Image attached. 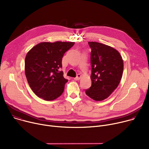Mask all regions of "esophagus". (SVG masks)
Masks as SVG:
<instances>
[{"label":"esophagus","mask_w":149,"mask_h":149,"mask_svg":"<svg viewBox=\"0 0 149 149\" xmlns=\"http://www.w3.org/2000/svg\"><path fill=\"white\" fill-rule=\"evenodd\" d=\"M81 77V74H77V77H76L75 78H74V80H75V81H77V80H79V79H80Z\"/></svg>","instance_id":"obj_1"}]
</instances>
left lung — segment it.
<instances>
[{
	"label": "left lung",
	"mask_w": 149,
	"mask_h": 149,
	"mask_svg": "<svg viewBox=\"0 0 149 149\" xmlns=\"http://www.w3.org/2000/svg\"><path fill=\"white\" fill-rule=\"evenodd\" d=\"M91 52V86L87 95L96 101L109 97L117 88L123 74L124 62L113 47L97 42H88Z\"/></svg>",
	"instance_id": "1"
}]
</instances>
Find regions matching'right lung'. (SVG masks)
<instances>
[{
	"mask_svg": "<svg viewBox=\"0 0 149 149\" xmlns=\"http://www.w3.org/2000/svg\"><path fill=\"white\" fill-rule=\"evenodd\" d=\"M74 42H42L34 46L26 54L25 74L33 91L40 98L53 100L63 93L68 80L59 71L62 67L64 53Z\"/></svg>",
	"mask_w": 149,
	"mask_h": 149,
	"instance_id": "obj_1",
	"label": "right lung"
}]
</instances>
